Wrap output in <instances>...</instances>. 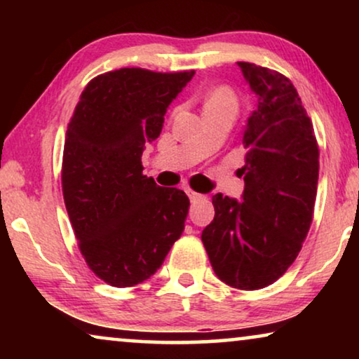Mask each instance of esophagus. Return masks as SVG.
<instances>
[{
  "label": "esophagus",
  "instance_id": "34e87169",
  "mask_svg": "<svg viewBox=\"0 0 359 359\" xmlns=\"http://www.w3.org/2000/svg\"><path fill=\"white\" fill-rule=\"evenodd\" d=\"M186 193H188V196H189V199H191V203H196V201L205 199V196H203V194H199V193H196V191H193V189H188V191H186Z\"/></svg>",
  "mask_w": 359,
  "mask_h": 359
}]
</instances>
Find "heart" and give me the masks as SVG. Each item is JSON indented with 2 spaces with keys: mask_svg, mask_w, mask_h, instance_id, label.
<instances>
[{
  "mask_svg": "<svg viewBox=\"0 0 359 359\" xmlns=\"http://www.w3.org/2000/svg\"><path fill=\"white\" fill-rule=\"evenodd\" d=\"M238 107V97L235 91L227 85H217L212 90H209L204 100V109L208 111H220V109H230L237 112Z\"/></svg>",
  "mask_w": 359,
  "mask_h": 359,
  "instance_id": "heart-1",
  "label": "heart"
}]
</instances>
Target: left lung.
Returning <instances> with one entry per match:
<instances>
[{
	"instance_id": "8db88e82",
	"label": "left lung",
	"mask_w": 359,
	"mask_h": 359,
	"mask_svg": "<svg viewBox=\"0 0 359 359\" xmlns=\"http://www.w3.org/2000/svg\"><path fill=\"white\" fill-rule=\"evenodd\" d=\"M258 107L243 132V203L212 196L214 220L203 230L214 273L229 286L257 291L278 281L301 252L313 217L318 144L289 78L238 62Z\"/></svg>"
}]
</instances>
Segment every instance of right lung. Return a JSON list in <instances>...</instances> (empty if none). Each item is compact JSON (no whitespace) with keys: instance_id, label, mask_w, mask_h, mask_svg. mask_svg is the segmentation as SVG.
<instances>
[{"instance_id":"right-lung-1","label":"right lung","mask_w":359,"mask_h":359,"mask_svg":"<svg viewBox=\"0 0 359 359\" xmlns=\"http://www.w3.org/2000/svg\"><path fill=\"white\" fill-rule=\"evenodd\" d=\"M194 70L121 68L88 83L67 129L62 191L88 268L116 287L144 283L181 237L189 199L142 171V151Z\"/></svg>"}]
</instances>
